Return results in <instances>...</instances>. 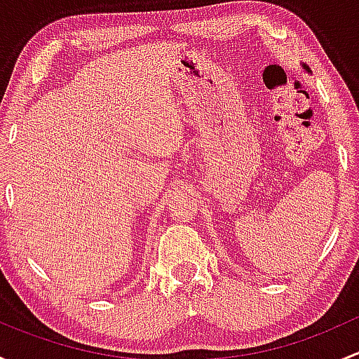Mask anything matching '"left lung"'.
<instances>
[{
	"instance_id": "left-lung-1",
	"label": "left lung",
	"mask_w": 359,
	"mask_h": 359,
	"mask_svg": "<svg viewBox=\"0 0 359 359\" xmlns=\"http://www.w3.org/2000/svg\"><path fill=\"white\" fill-rule=\"evenodd\" d=\"M304 67H306V69H307V71H309V67H307V66H304Z\"/></svg>"
}]
</instances>
